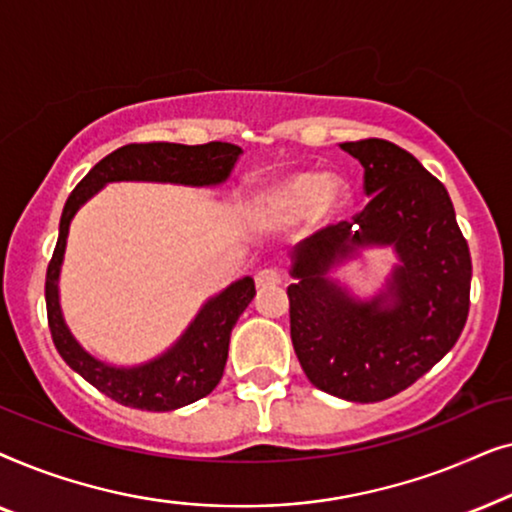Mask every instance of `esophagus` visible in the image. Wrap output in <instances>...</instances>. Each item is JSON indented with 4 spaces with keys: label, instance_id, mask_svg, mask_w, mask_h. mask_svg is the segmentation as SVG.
<instances>
[{
    "label": "esophagus",
    "instance_id": "34e87169",
    "mask_svg": "<svg viewBox=\"0 0 512 512\" xmlns=\"http://www.w3.org/2000/svg\"><path fill=\"white\" fill-rule=\"evenodd\" d=\"M277 284H282V275H279V270L275 268H263L256 275L258 289H268V286H277Z\"/></svg>",
    "mask_w": 512,
    "mask_h": 512
}]
</instances>
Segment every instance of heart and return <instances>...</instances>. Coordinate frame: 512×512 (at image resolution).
<instances>
[{
  "mask_svg": "<svg viewBox=\"0 0 512 512\" xmlns=\"http://www.w3.org/2000/svg\"><path fill=\"white\" fill-rule=\"evenodd\" d=\"M347 200L349 191L342 181L319 172H296L263 193L261 209L275 223H298L307 216L331 221L345 209Z\"/></svg>",
  "mask_w": 512,
  "mask_h": 512,
  "instance_id": "1",
  "label": "heart"
}]
</instances>
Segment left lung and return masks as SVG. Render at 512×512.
I'll return each mask as SVG.
<instances>
[{
    "label": "left lung",
    "instance_id": "1",
    "mask_svg": "<svg viewBox=\"0 0 512 512\" xmlns=\"http://www.w3.org/2000/svg\"><path fill=\"white\" fill-rule=\"evenodd\" d=\"M363 165L370 202L303 240L293 254L291 340L314 387L377 403L436 366L464 331L471 305V251L447 188L387 139L340 144ZM394 243L403 266L370 304L352 301L325 275L356 246Z\"/></svg>",
    "mask_w": 512,
    "mask_h": 512
}]
</instances>
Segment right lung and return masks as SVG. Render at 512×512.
<instances>
[{
	"label": "right lung",
	"mask_w": 512,
	"mask_h": 512,
	"mask_svg": "<svg viewBox=\"0 0 512 512\" xmlns=\"http://www.w3.org/2000/svg\"><path fill=\"white\" fill-rule=\"evenodd\" d=\"M242 149L228 142L198 146L151 142L128 144L104 156L83 177L65 202L60 235L46 270V314L53 345L83 380L125 408L167 412L184 408L212 394L221 382L228 359L230 331L254 298V279L244 277L209 300L181 340L160 359L137 368H114L83 352L65 326L58 300V277L65 254L69 223L76 209L109 181H170V184L209 186L228 179Z\"/></svg>",
	"instance_id": "1"
}]
</instances>
